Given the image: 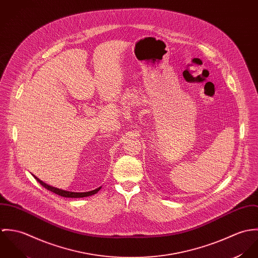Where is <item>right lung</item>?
Here are the masks:
<instances>
[{"mask_svg": "<svg viewBox=\"0 0 258 258\" xmlns=\"http://www.w3.org/2000/svg\"><path fill=\"white\" fill-rule=\"evenodd\" d=\"M33 176H34V175H33ZM34 178H35L37 182L41 184L42 186H44L46 189H48V190H50V191H53L54 194H56V195H58V196H61V197H64V198H84V197H89V196L95 195V194L101 188V186H99V187H97V188H95V189H93V190H89V191H85V192H74V191L63 190V189H60V188L51 186V185H49V184H46L45 183H43L42 181H40L36 176H34Z\"/></svg>", "mask_w": 258, "mask_h": 258, "instance_id": "obj_1", "label": "right lung"}]
</instances>
